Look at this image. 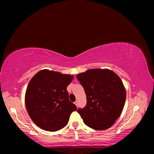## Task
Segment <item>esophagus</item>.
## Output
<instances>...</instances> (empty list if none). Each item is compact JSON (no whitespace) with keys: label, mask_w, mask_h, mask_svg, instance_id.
Here are the masks:
<instances>
[{"label":"esophagus","mask_w":154,"mask_h":154,"mask_svg":"<svg viewBox=\"0 0 154 154\" xmlns=\"http://www.w3.org/2000/svg\"><path fill=\"white\" fill-rule=\"evenodd\" d=\"M74 104L76 105L77 106H78V103H77V101H75V102H74Z\"/></svg>","instance_id":"34e87169"}]
</instances>
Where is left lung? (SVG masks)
<instances>
[{
    "mask_svg": "<svg viewBox=\"0 0 154 154\" xmlns=\"http://www.w3.org/2000/svg\"><path fill=\"white\" fill-rule=\"evenodd\" d=\"M85 89L87 104L77 112L91 128L104 130L112 126L120 116L126 100L122 80L109 69H93L77 75Z\"/></svg>",
    "mask_w": 154,
    "mask_h": 154,
    "instance_id": "obj_1",
    "label": "left lung"
}]
</instances>
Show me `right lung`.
Segmentation results:
<instances>
[{
    "label": "right lung",
    "mask_w": 154,
    "mask_h": 154,
    "mask_svg": "<svg viewBox=\"0 0 154 154\" xmlns=\"http://www.w3.org/2000/svg\"><path fill=\"white\" fill-rule=\"evenodd\" d=\"M73 79L70 75L47 69L32 78L25 94L29 116L40 128L57 131L68 123L77 106L69 99L67 87Z\"/></svg>",
    "instance_id": "obj_1"
}]
</instances>
